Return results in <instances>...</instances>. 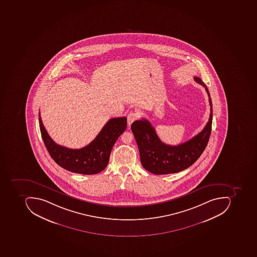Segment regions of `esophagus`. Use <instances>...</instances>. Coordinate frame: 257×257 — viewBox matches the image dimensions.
<instances>
[{"instance_id": "obj_1", "label": "esophagus", "mask_w": 257, "mask_h": 257, "mask_svg": "<svg viewBox=\"0 0 257 257\" xmlns=\"http://www.w3.org/2000/svg\"><path fill=\"white\" fill-rule=\"evenodd\" d=\"M138 118V113L135 112H131L127 116V123L129 126H131L134 121L136 120Z\"/></svg>"}]
</instances>
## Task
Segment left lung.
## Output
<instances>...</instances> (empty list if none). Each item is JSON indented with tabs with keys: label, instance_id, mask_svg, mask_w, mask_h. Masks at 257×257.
<instances>
[{
	"label": "left lung",
	"instance_id": "left-lung-1",
	"mask_svg": "<svg viewBox=\"0 0 257 257\" xmlns=\"http://www.w3.org/2000/svg\"><path fill=\"white\" fill-rule=\"evenodd\" d=\"M194 79L205 87L211 107L208 122L196 136L183 144L171 146L159 139L155 128L148 119L136 120L131 125V131L139 149L141 165L151 173L168 175L183 171L193 165L208 145L212 124V102L206 85L200 78L195 77Z\"/></svg>",
	"mask_w": 257,
	"mask_h": 257
}]
</instances>
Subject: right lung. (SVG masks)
Wrapping results in <instances>:
<instances>
[{"label": "right lung", "mask_w": 257, "mask_h": 257, "mask_svg": "<svg viewBox=\"0 0 257 257\" xmlns=\"http://www.w3.org/2000/svg\"><path fill=\"white\" fill-rule=\"evenodd\" d=\"M39 120L42 140L51 158L64 169L82 175H95L106 168L112 147L126 128V117L112 118L87 146L69 149L57 145L48 135L40 112Z\"/></svg>", "instance_id": "obj_1"}]
</instances>
